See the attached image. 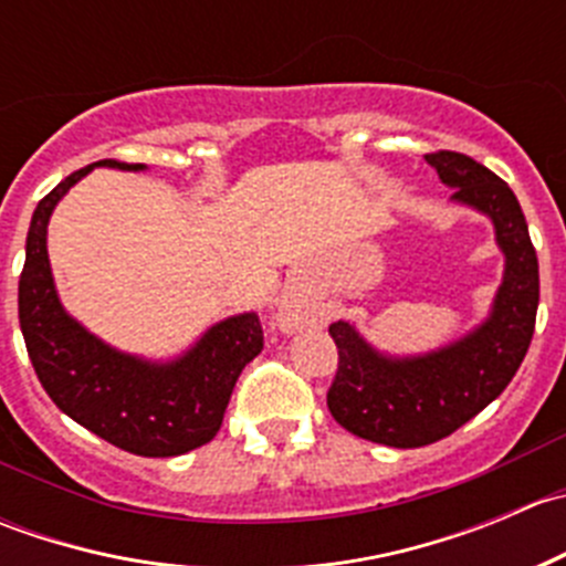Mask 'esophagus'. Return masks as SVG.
Segmentation results:
<instances>
[{
  "instance_id": "34e87169",
  "label": "esophagus",
  "mask_w": 566,
  "mask_h": 566,
  "mask_svg": "<svg viewBox=\"0 0 566 566\" xmlns=\"http://www.w3.org/2000/svg\"><path fill=\"white\" fill-rule=\"evenodd\" d=\"M301 323H304V312L298 310V304H293V301H284V304L279 306V325H282V331L301 328Z\"/></svg>"
}]
</instances>
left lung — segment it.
I'll use <instances>...</instances> for the list:
<instances>
[{
    "instance_id": "left-lung-1",
    "label": "left lung",
    "mask_w": 566,
    "mask_h": 566,
    "mask_svg": "<svg viewBox=\"0 0 566 566\" xmlns=\"http://www.w3.org/2000/svg\"><path fill=\"white\" fill-rule=\"evenodd\" d=\"M427 161L454 186L458 202L493 219L506 273L488 323L430 356L391 361L347 323L328 328L339 350L328 389L331 416L353 436L394 449L441 441L488 408L526 358L539 304L536 249L512 188L465 153H427Z\"/></svg>"
}]
</instances>
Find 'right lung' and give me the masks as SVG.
Masks as SVG:
<instances>
[{
    "label": "right lung",
    "mask_w": 566,
    "mask_h": 566,
    "mask_svg": "<svg viewBox=\"0 0 566 566\" xmlns=\"http://www.w3.org/2000/svg\"><path fill=\"white\" fill-rule=\"evenodd\" d=\"M93 167L142 169L106 158L51 188L38 202L19 279V319L38 380L62 413L139 458H175L213 441L243 367L262 350L254 312L213 325L172 364H147L112 350L71 319L56 298L45 227L62 193Z\"/></svg>",
    "instance_id": "1"
}]
</instances>
